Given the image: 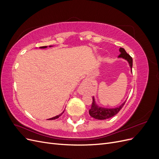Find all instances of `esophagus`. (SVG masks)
Listing matches in <instances>:
<instances>
[{"label":"esophagus","mask_w":159,"mask_h":159,"mask_svg":"<svg viewBox=\"0 0 159 159\" xmlns=\"http://www.w3.org/2000/svg\"><path fill=\"white\" fill-rule=\"evenodd\" d=\"M88 89V83L87 81H84L81 84L79 87V92L80 93H83L85 92Z\"/></svg>","instance_id":"obj_1"}]
</instances>
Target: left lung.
Returning a JSON list of instances; mask_svg holds the SVG:
<instances>
[{
    "label": "left lung",
    "mask_w": 159,
    "mask_h": 159,
    "mask_svg": "<svg viewBox=\"0 0 159 159\" xmlns=\"http://www.w3.org/2000/svg\"><path fill=\"white\" fill-rule=\"evenodd\" d=\"M119 51L121 54L119 55V57H122V58L126 60L129 64L130 68H131L132 71V66H133V58L129 54L126 52L123 48H120ZM126 101L122 105H120L119 107L116 108H112V109H107V108H103L98 107L97 105L95 104L94 98L93 97V102L91 103V107L89 110V113L91 117L94 119H98V120H103L107 119L113 117L114 115L117 114L120 110L122 109L124 106L125 103Z\"/></svg>",
    "instance_id": "obj_1"
}]
</instances>
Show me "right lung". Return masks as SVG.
<instances>
[{"label":"right lung","mask_w":159,"mask_h":159,"mask_svg":"<svg viewBox=\"0 0 159 159\" xmlns=\"http://www.w3.org/2000/svg\"><path fill=\"white\" fill-rule=\"evenodd\" d=\"M40 48H47V46H42V47H40ZM64 111L63 112H62L61 114H60V115H56V117H52V118H50V119H48V120H54V119H57L58 117H60L61 115L64 113Z\"/></svg>","instance_id":"1"}]
</instances>
